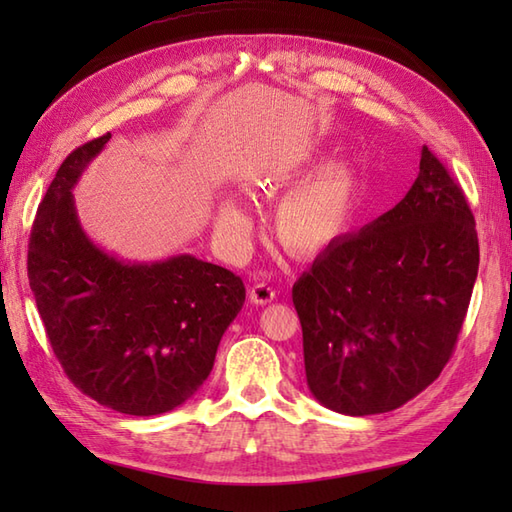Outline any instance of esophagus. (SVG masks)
Here are the masks:
<instances>
[{
    "mask_svg": "<svg viewBox=\"0 0 512 512\" xmlns=\"http://www.w3.org/2000/svg\"><path fill=\"white\" fill-rule=\"evenodd\" d=\"M248 297H250V301L257 303V306H266V303L275 299V290L268 284H255L248 290Z\"/></svg>",
    "mask_w": 512,
    "mask_h": 512,
    "instance_id": "obj_1",
    "label": "esophagus"
}]
</instances>
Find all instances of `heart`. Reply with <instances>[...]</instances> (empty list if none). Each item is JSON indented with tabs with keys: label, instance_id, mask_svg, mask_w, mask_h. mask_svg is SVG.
Instances as JSON below:
<instances>
[{
	"label": "heart",
	"instance_id": "b5f03b06",
	"mask_svg": "<svg viewBox=\"0 0 512 512\" xmlns=\"http://www.w3.org/2000/svg\"><path fill=\"white\" fill-rule=\"evenodd\" d=\"M284 178L266 180L268 191ZM363 195V176L352 162H332L297 184L279 200L273 213L277 242L292 255L312 257L334 246L350 231ZM217 226L231 239L248 231V215L235 200H224L217 209Z\"/></svg>",
	"mask_w": 512,
	"mask_h": 512
}]
</instances>
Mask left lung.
I'll return each instance as SVG.
<instances>
[{
  "label": "left lung",
  "mask_w": 512,
  "mask_h": 512,
  "mask_svg": "<svg viewBox=\"0 0 512 512\" xmlns=\"http://www.w3.org/2000/svg\"><path fill=\"white\" fill-rule=\"evenodd\" d=\"M477 266L471 206L422 147L405 198L323 250L292 286L312 396L372 416L427 389L458 343Z\"/></svg>",
  "instance_id": "8db88e82"
}]
</instances>
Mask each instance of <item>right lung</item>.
<instances>
[{"label": "right lung", "mask_w": 512, "mask_h": 512, "mask_svg": "<svg viewBox=\"0 0 512 512\" xmlns=\"http://www.w3.org/2000/svg\"><path fill=\"white\" fill-rule=\"evenodd\" d=\"M110 138L76 147L50 182L30 231L28 281L74 387L114 411L158 416L209 378L246 288L231 270L193 255L125 264L90 242L72 187Z\"/></svg>", "instance_id": "1"}]
</instances>
